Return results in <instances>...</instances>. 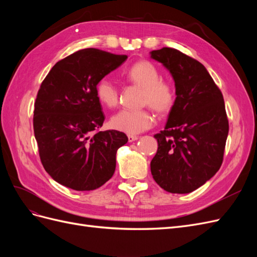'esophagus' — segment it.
Segmentation results:
<instances>
[{
	"instance_id": "1",
	"label": "esophagus",
	"mask_w": 257,
	"mask_h": 257,
	"mask_svg": "<svg viewBox=\"0 0 257 257\" xmlns=\"http://www.w3.org/2000/svg\"><path fill=\"white\" fill-rule=\"evenodd\" d=\"M127 138H128V143H133V142H135L138 139L137 136H133V135H128Z\"/></svg>"
}]
</instances>
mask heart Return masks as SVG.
I'll return each instance as SVG.
<instances>
[{
    "instance_id": "b5f03b06",
    "label": "heart",
    "mask_w": 257,
    "mask_h": 257,
    "mask_svg": "<svg viewBox=\"0 0 257 257\" xmlns=\"http://www.w3.org/2000/svg\"><path fill=\"white\" fill-rule=\"evenodd\" d=\"M125 78L143 89L142 104L150 106L160 114L167 113L175 103V91L168 82L161 80L159 69L149 61H138L124 73ZM96 96L103 105L112 108L119 103V91L108 78L100 79L96 84ZM155 118L148 108L141 110L122 109L110 119L112 128L128 135H137L149 130Z\"/></svg>"
}]
</instances>
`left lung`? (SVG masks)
Segmentation results:
<instances>
[{
    "label": "left lung",
    "instance_id": "left-lung-1",
    "mask_svg": "<svg viewBox=\"0 0 257 257\" xmlns=\"http://www.w3.org/2000/svg\"><path fill=\"white\" fill-rule=\"evenodd\" d=\"M150 58L168 69L177 96L164 131L154 135L159 148L151 174L169 193H191L222 165L228 135L223 95L195 59L168 47L151 51Z\"/></svg>",
    "mask_w": 257,
    "mask_h": 257
}]
</instances>
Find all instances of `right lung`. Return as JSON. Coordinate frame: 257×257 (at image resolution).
Wrapping results in <instances>:
<instances>
[{"label":"right lung","mask_w":257,"mask_h":257,"mask_svg":"<svg viewBox=\"0 0 257 257\" xmlns=\"http://www.w3.org/2000/svg\"><path fill=\"white\" fill-rule=\"evenodd\" d=\"M126 59L82 49L54 64L41 84L34 135L45 170L66 188L95 190L114 173L116 151L128 138L114 130L96 133L105 120L96 84Z\"/></svg>","instance_id":"1"}]
</instances>
